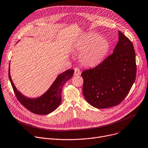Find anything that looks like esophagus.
I'll use <instances>...</instances> for the list:
<instances>
[{
	"label": "esophagus",
	"mask_w": 148,
	"mask_h": 148,
	"mask_svg": "<svg viewBox=\"0 0 148 148\" xmlns=\"http://www.w3.org/2000/svg\"><path fill=\"white\" fill-rule=\"evenodd\" d=\"M81 74V72H80V70L78 68H75L74 69V75H78Z\"/></svg>",
	"instance_id": "34e87169"
}]
</instances>
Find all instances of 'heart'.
I'll return each instance as SVG.
<instances>
[{"instance_id":"1","label":"heart","mask_w":148,"mask_h":148,"mask_svg":"<svg viewBox=\"0 0 148 148\" xmlns=\"http://www.w3.org/2000/svg\"><path fill=\"white\" fill-rule=\"evenodd\" d=\"M109 49V42L104 36L88 33L79 38L74 45V50L79 53V61L86 67L99 65Z\"/></svg>"}]
</instances>
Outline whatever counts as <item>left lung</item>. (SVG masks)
<instances>
[{
	"instance_id": "obj_1",
	"label": "left lung",
	"mask_w": 148,
	"mask_h": 148,
	"mask_svg": "<svg viewBox=\"0 0 148 148\" xmlns=\"http://www.w3.org/2000/svg\"><path fill=\"white\" fill-rule=\"evenodd\" d=\"M136 75L133 45L119 31V41L112 54L95 68L82 73L84 97L90 105L97 109L117 106L127 95Z\"/></svg>"
}]
</instances>
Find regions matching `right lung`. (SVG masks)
Returning <instances> with one entry per match:
<instances>
[{"label":"right lung","instance_id":"add662e5","mask_svg":"<svg viewBox=\"0 0 148 148\" xmlns=\"http://www.w3.org/2000/svg\"><path fill=\"white\" fill-rule=\"evenodd\" d=\"M10 65V63H9ZM74 70H68L59 74L49 88L43 95L31 99L23 95L13 83L9 67V78L13 90L18 101L26 109L36 114H47L57 109L61 102V91L64 84L74 74Z\"/></svg>","mask_w":148,"mask_h":148}]
</instances>
